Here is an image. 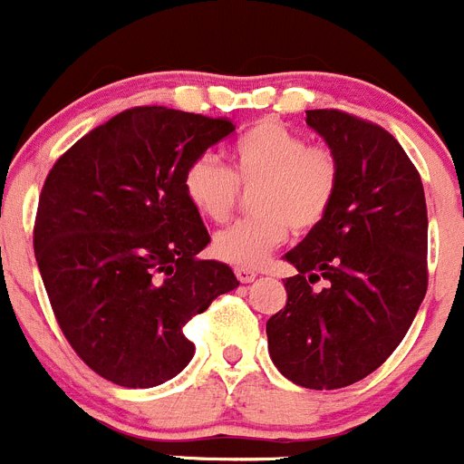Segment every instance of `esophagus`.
<instances>
[{
	"instance_id": "esophagus-1",
	"label": "esophagus",
	"mask_w": 464,
	"mask_h": 464,
	"mask_svg": "<svg viewBox=\"0 0 464 464\" xmlns=\"http://www.w3.org/2000/svg\"><path fill=\"white\" fill-rule=\"evenodd\" d=\"M236 276H237V280L245 282V285L256 280V271H252V268H240V266L236 268Z\"/></svg>"
}]
</instances>
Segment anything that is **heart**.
Returning <instances> with one entry per match:
<instances>
[{"label": "heart", "instance_id": "b5f03b06", "mask_svg": "<svg viewBox=\"0 0 464 464\" xmlns=\"http://www.w3.org/2000/svg\"><path fill=\"white\" fill-rule=\"evenodd\" d=\"M341 179L334 151L308 147L305 137L277 121H259L228 147V170L200 156L184 172V193L200 217L227 219L238 184H255L252 205L259 215L233 221L212 240V252L240 268L261 266L296 231L315 228L332 208Z\"/></svg>", "mask_w": 464, "mask_h": 464}]
</instances>
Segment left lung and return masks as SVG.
<instances>
[{
    "label": "left lung",
    "instance_id": "left-lung-1",
    "mask_svg": "<svg viewBox=\"0 0 464 464\" xmlns=\"http://www.w3.org/2000/svg\"><path fill=\"white\" fill-rule=\"evenodd\" d=\"M305 123L341 179L327 217L285 255L299 273L266 334L282 376L336 390L388 360L425 299L427 205L416 165L388 130L338 110L305 111Z\"/></svg>",
    "mask_w": 464,
    "mask_h": 464
}]
</instances>
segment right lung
<instances>
[{"instance_id":"add662e5","label":"right lung","mask_w":464,"mask_h":464,"mask_svg":"<svg viewBox=\"0 0 464 464\" xmlns=\"http://www.w3.org/2000/svg\"><path fill=\"white\" fill-rule=\"evenodd\" d=\"M236 130L168 107H135L83 135L48 172L34 256L76 354L123 388H154L191 362L182 327L240 282L196 259L209 243L184 172Z\"/></svg>"}]
</instances>
